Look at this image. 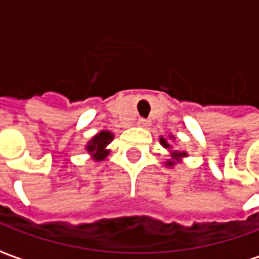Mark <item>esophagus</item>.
<instances>
[{
	"label": "esophagus",
	"mask_w": 259,
	"mask_h": 259,
	"mask_svg": "<svg viewBox=\"0 0 259 259\" xmlns=\"http://www.w3.org/2000/svg\"><path fill=\"white\" fill-rule=\"evenodd\" d=\"M137 123H139V126H141V127H147V126L150 124V122H148L147 119L140 118V119H139V122H137Z\"/></svg>",
	"instance_id": "obj_1"
}]
</instances>
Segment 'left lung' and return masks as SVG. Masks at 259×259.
<instances>
[{"label":"left lung","instance_id":"left-lung-1","mask_svg":"<svg viewBox=\"0 0 259 259\" xmlns=\"http://www.w3.org/2000/svg\"><path fill=\"white\" fill-rule=\"evenodd\" d=\"M170 139L175 140L174 136H170ZM159 143H161V146H162L163 148H166V150L170 151V159L166 161V165H168V166H174L176 162H180V159H182V158L187 157V152L186 151H176V150H172L174 147L170 146V144H169V141L166 140V139H163L162 136L159 137Z\"/></svg>","mask_w":259,"mask_h":259}]
</instances>
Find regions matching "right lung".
I'll return each mask as SVG.
<instances>
[{"label": "right lung", "instance_id": "right-lung-1", "mask_svg": "<svg viewBox=\"0 0 259 259\" xmlns=\"http://www.w3.org/2000/svg\"><path fill=\"white\" fill-rule=\"evenodd\" d=\"M113 140V133L108 132V130H102L98 135H96L91 139L87 146H85V151L89 152L91 158L100 162L104 161L109 154V150H107V146Z\"/></svg>", "mask_w": 259, "mask_h": 259}]
</instances>
